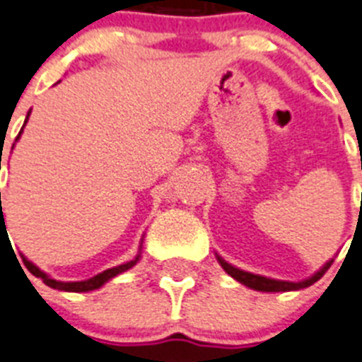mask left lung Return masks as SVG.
I'll return each mask as SVG.
<instances>
[{
    "instance_id": "8db88e82",
    "label": "left lung",
    "mask_w": 362,
    "mask_h": 362,
    "mask_svg": "<svg viewBox=\"0 0 362 362\" xmlns=\"http://www.w3.org/2000/svg\"><path fill=\"white\" fill-rule=\"evenodd\" d=\"M217 262L221 264V267L225 272L230 275L232 279H236L238 283H242L243 286L251 288V290H257V292H293V290H301V288H307L310 284H314L316 281L324 277V273L327 272L331 264H333L334 258L327 260L324 266L320 267L318 272L313 273L308 279H303V281H298V283H293V281H279V279H272V277H264V275H255L251 272H243L240 267L232 266L228 264L227 260L223 257H219L216 252Z\"/></svg>"
}]
</instances>
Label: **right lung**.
Returning <instances> with one entry per match:
<instances>
[{
  "instance_id": "1",
  "label": "right lung",
  "mask_w": 362,
  "mask_h": 362,
  "mask_svg": "<svg viewBox=\"0 0 362 362\" xmlns=\"http://www.w3.org/2000/svg\"><path fill=\"white\" fill-rule=\"evenodd\" d=\"M29 113H31V111H29ZM29 113H28V117H25V122H23V126L28 124ZM23 126H22V130H20L18 137H16V141H18L20 135H22ZM0 169H1V161H0ZM1 230L7 232V227H5V219H3L1 193H0V232ZM143 238H145V236H143ZM143 238H141L139 252H137V257H135L134 260H130V262H126V264H120V266L110 267V269H105V272L98 273V275H95V277L87 279V281H69V283H64V281H57V279L49 277L48 273L42 272V269H40V267H38V266H35V264L31 262V260H28V258L23 257V255H22V260H23V264H25V267H28L29 272L33 273L35 277L42 279V283L46 284V286L55 288V290H61V292H93V290H98V288L104 286V284L107 283V281H111V279L117 277V275H120V273L128 272L130 267H134L135 264L139 262V260H141V247H143ZM14 257H16V255H14ZM16 260H18V258H16Z\"/></svg>"
}]
</instances>
